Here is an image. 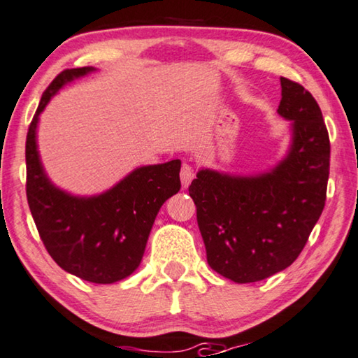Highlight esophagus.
<instances>
[{
    "label": "esophagus",
    "instance_id": "34e87169",
    "mask_svg": "<svg viewBox=\"0 0 358 358\" xmlns=\"http://www.w3.org/2000/svg\"><path fill=\"white\" fill-rule=\"evenodd\" d=\"M180 178H181V186H183L185 189L188 188L191 181H193L194 173H193V169H191L188 164H185L183 167H181V170H180Z\"/></svg>",
    "mask_w": 358,
    "mask_h": 358
}]
</instances>
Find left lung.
I'll return each instance as SVG.
<instances>
[{
  "label": "left lung",
  "instance_id": "obj_1",
  "mask_svg": "<svg viewBox=\"0 0 358 358\" xmlns=\"http://www.w3.org/2000/svg\"><path fill=\"white\" fill-rule=\"evenodd\" d=\"M278 114L291 120L287 154L268 172L230 175L201 169L189 186L210 268L255 282L289 266L322 215L329 136L317 101L285 77Z\"/></svg>",
  "mask_w": 358,
  "mask_h": 358
}]
</instances>
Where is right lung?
<instances>
[{
	"label": "right lung",
	"instance_id": "add662e5",
	"mask_svg": "<svg viewBox=\"0 0 358 358\" xmlns=\"http://www.w3.org/2000/svg\"><path fill=\"white\" fill-rule=\"evenodd\" d=\"M94 71L67 69L43 93L27 133V201L52 260L85 281L110 285L140 266L159 209L181 188V162L143 165L96 196H73L52 183L36 145L40 114L61 88Z\"/></svg>",
	"mask_w": 358,
	"mask_h": 358
}]
</instances>
